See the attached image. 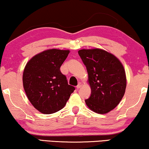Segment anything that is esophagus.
Here are the masks:
<instances>
[{
  "label": "esophagus",
  "instance_id": "34e87169",
  "mask_svg": "<svg viewBox=\"0 0 149 149\" xmlns=\"http://www.w3.org/2000/svg\"><path fill=\"white\" fill-rule=\"evenodd\" d=\"M82 85H83V84H82L81 83H79V84H78V85L77 86V89H80V88H81V87H82Z\"/></svg>",
  "mask_w": 149,
  "mask_h": 149
}]
</instances>
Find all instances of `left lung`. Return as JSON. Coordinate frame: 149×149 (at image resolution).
<instances>
[{"label":"left lung","mask_w":149,"mask_h":149,"mask_svg":"<svg viewBox=\"0 0 149 149\" xmlns=\"http://www.w3.org/2000/svg\"><path fill=\"white\" fill-rule=\"evenodd\" d=\"M88 72L91 93L85 103L97 113H106L119 104L126 87V73L115 56L101 49L78 52Z\"/></svg>","instance_id":"1"}]
</instances>
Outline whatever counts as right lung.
<instances>
[{
    "instance_id": "add662e5",
    "label": "right lung",
    "mask_w": 149,
    "mask_h": 149,
    "mask_svg": "<svg viewBox=\"0 0 149 149\" xmlns=\"http://www.w3.org/2000/svg\"><path fill=\"white\" fill-rule=\"evenodd\" d=\"M69 52L48 49L34 56L25 66L23 87L28 100L41 113L51 114L62 109L75 89L60 70Z\"/></svg>"
}]
</instances>
